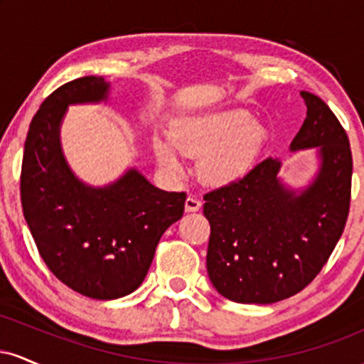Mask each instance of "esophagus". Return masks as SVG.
Segmentation results:
<instances>
[{"label":"esophagus","instance_id":"obj_1","mask_svg":"<svg viewBox=\"0 0 364 364\" xmlns=\"http://www.w3.org/2000/svg\"><path fill=\"white\" fill-rule=\"evenodd\" d=\"M200 208H202V202L193 198V196H188L186 202H185V210L186 212H198Z\"/></svg>","mask_w":364,"mask_h":364}]
</instances>
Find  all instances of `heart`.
I'll return each mask as SVG.
<instances>
[{
    "label": "heart",
    "instance_id": "b5f03b06",
    "mask_svg": "<svg viewBox=\"0 0 364 364\" xmlns=\"http://www.w3.org/2000/svg\"><path fill=\"white\" fill-rule=\"evenodd\" d=\"M169 140L152 144L157 164L174 178L185 174L180 154L202 159L198 173L208 186L223 188L240 181L260 156L265 133L245 112H220L179 121L169 132Z\"/></svg>",
    "mask_w": 364,
    "mask_h": 364
}]
</instances>
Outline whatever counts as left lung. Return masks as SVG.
<instances>
[{
  "instance_id": "left-lung-1",
  "label": "left lung",
  "mask_w": 364,
  "mask_h": 364,
  "mask_svg": "<svg viewBox=\"0 0 364 364\" xmlns=\"http://www.w3.org/2000/svg\"><path fill=\"white\" fill-rule=\"evenodd\" d=\"M306 119L291 152L316 149L320 169L304 190L277 176L282 162L265 159L229 186L203 196L210 223L207 272L224 298L270 304L310 284L328 260L349 215L353 156L330 107L301 92Z\"/></svg>"
}]
</instances>
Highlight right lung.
Returning <instances> with one entry per match:
<instances>
[{
    "instance_id": "obj_1",
    "label": "right lung",
    "mask_w": 364,
    "mask_h": 364,
    "mask_svg": "<svg viewBox=\"0 0 364 364\" xmlns=\"http://www.w3.org/2000/svg\"><path fill=\"white\" fill-rule=\"evenodd\" d=\"M109 83L82 77L41 104L25 140L20 196L41 257L70 289L118 299L144 282L157 243L181 219L186 193L159 190L135 168L106 186H90L70 169L60 128L72 104L107 101Z\"/></svg>"
}]
</instances>
